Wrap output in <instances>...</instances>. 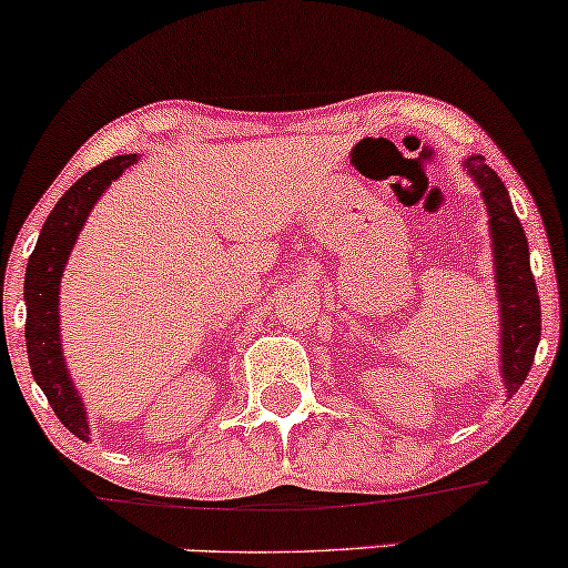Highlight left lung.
I'll return each instance as SVG.
<instances>
[{"label": "left lung", "instance_id": "obj_1", "mask_svg": "<svg viewBox=\"0 0 568 568\" xmlns=\"http://www.w3.org/2000/svg\"><path fill=\"white\" fill-rule=\"evenodd\" d=\"M465 168L486 200L501 317V382H505L507 397H513L529 376L539 334H542V325H539L542 312H539L537 283H534L529 264V243L499 175L486 165L480 154L467 158Z\"/></svg>", "mask_w": 568, "mask_h": 568}]
</instances>
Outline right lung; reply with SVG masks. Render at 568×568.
Instances as JSON below:
<instances>
[{"instance_id":"right-lung-1","label":"right lung","mask_w":568,"mask_h":568,"mask_svg":"<svg viewBox=\"0 0 568 568\" xmlns=\"http://www.w3.org/2000/svg\"><path fill=\"white\" fill-rule=\"evenodd\" d=\"M135 162H139L135 154H120V158L101 162L93 171L84 173L74 186H69L44 221L34 253L26 266V349H29L31 374L48 395V403L61 425L80 440H88L90 425L82 397L77 395L67 363H63L61 334H58V298H61L58 291H61L63 266L69 262L71 247L80 237L98 197Z\"/></svg>"}]
</instances>
